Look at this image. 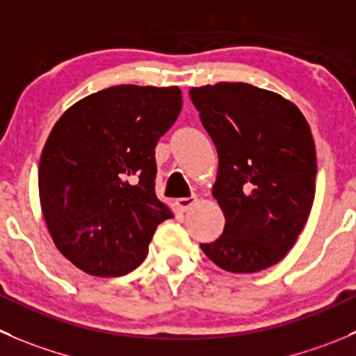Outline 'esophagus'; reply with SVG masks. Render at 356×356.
<instances>
[{"instance_id": "34e87169", "label": "esophagus", "mask_w": 356, "mask_h": 356, "mask_svg": "<svg viewBox=\"0 0 356 356\" xmlns=\"http://www.w3.org/2000/svg\"><path fill=\"white\" fill-rule=\"evenodd\" d=\"M196 202H198V200H196V196H188V198H179L177 205H179V209L182 210V212H186V210L191 209V207L195 205Z\"/></svg>"}]
</instances>
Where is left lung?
<instances>
[{
	"instance_id": "left-lung-1",
	"label": "left lung",
	"mask_w": 356,
	"mask_h": 356,
	"mask_svg": "<svg viewBox=\"0 0 356 356\" xmlns=\"http://www.w3.org/2000/svg\"><path fill=\"white\" fill-rule=\"evenodd\" d=\"M219 154L213 198L224 231L202 243L231 273H255L287 255L315 200L316 154L302 113L282 95L247 83L189 90Z\"/></svg>"
}]
</instances>
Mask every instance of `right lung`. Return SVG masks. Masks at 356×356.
<instances>
[{
  "mask_svg": "<svg viewBox=\"0 0 356 356\" xmlns=\"http://www.w3.org/2000/svg\"><path fill=\"white\" fill-rule=\"evenodd\" d=\"M177 86L118 85L81 99L51 129L40 160V202L54 243L94 277L143 264L172 213L156 198L154 147L177 120Z\"/></svg>",
  "mask_w": 356,
  "mask_h": 356,
  "instance_id": "right-lung-1",
  "label": "right lung"
}]
</instances>
